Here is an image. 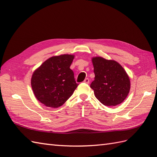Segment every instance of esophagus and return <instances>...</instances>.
<instances>
[{"label":"esophagus","instance_id":"obj_1","mask_svg":"<svg viewBox=\"0 0 157 157\" xmlns=\"http://www.w3.org/2000/svg\"><path fill=\"white\" fill-rule=\"evenodd\" d=\"M84 82H85V83H86V84H89V83L90 82V81H89V78H85V81H84Z\"/></svg>","mask_w":157,"mask_h":157}]
</instances>
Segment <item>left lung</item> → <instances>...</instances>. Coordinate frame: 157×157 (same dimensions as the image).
<instances>
[{
    "label": "left lung",
    "instance_id": "1",
    "mask_svg": "<svg viewBox=\"0 0 157 157\" xmlns=\"http://www.w3.org/2000/svg\"><path fill=\"white\" fill-rule=\"evenodd\" d=\"M94 80L90 84L95 97L105 106H116L128 96L131 82L121 64L113 60L93 57Z\"/></svg>",
    "mask_w": 157,
    "mask_h": 157
}]
</instances>
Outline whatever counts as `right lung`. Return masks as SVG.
<instances>
[{"instance_id": "add662e5", "label": "right lung", "mask_w": 157, "mask_h": 157, "mask_svg": "<svg viewBox=\"0 0 157 157\" xmlns=\"http://www.w3.org/2000/svg\"><path fill=\"white\" fill-rule=\"evenodd\" d=\"M74 57L72 55L52 56L33 72L31 86L34 96L48 107L62 106L78 86L70 68Z\"/></svg>"}]
</instances>
